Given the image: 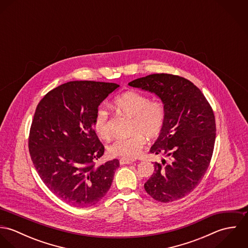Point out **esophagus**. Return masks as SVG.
Returning <instances> with one entry per match:
<instances>
[{
  "label": "esophagus",
  "mask_w": 248,
  "mask_h": 248,
  "mask_svg": "<svg viewBox=\"0 0 248 248\" xmlns=\"http://www.w3.org/2000/svg\"><path fill=\"white\" fill-rule=\"evenodd\" d=\"M135 162L134 159H131V158H125V157H122L119 159V163L121 165H125V164H133Z\"/></svg>",
  "instance_id": "1"
}]
</instances>
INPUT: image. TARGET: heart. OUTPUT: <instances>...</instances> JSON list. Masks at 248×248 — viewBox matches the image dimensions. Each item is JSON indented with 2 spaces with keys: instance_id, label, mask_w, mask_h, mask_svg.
Returning a JSON list of instances; mask_svg holds the SVG:
<instances>
[{
  "instance_id": "obj_1",
  "label": "heart",
  "mask_w": 248,
  "mask_h": 248,
  "mask_svg": "<svg viewBox=\"0 0 248 248\" xmlns=\"http://www.w3.org/2000/svg\"><path fill=\"white\" fill-rule=\"evenodd\" d=\"M113 108L119 113L132 118V133L130 138L117 139L111 142L108 153L113 156L125 158L137 156L146 144V138H157L165 123L166 109L164 103L159 99L149 101V98L139 92L128 91L113 100ZM93 127L99 138L107 140L110 137L108 112L100 107L93 120Z\"/></svg>"
}]
</instances>
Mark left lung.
I'll return each instance as SVG.
<instances>
[{
	"mask_svg": "<svg viewBox=\"0 0 248 248\" xmlns=\"http://www.w3.org/2000/svg\"><path fill=\"white\" fill-rule=\"evenodd\" d=\"M129 86L155 93L166 109L164 127L150 152L169 157V163L155 162L144 188L160 202L182 199L199 185L211 161L216 140L212 108L198 87L177 75L150 74Z\"/></svg>",
	"mask_w": 248,
	"mask_h": 248,
	"instance_id": "1",
	"label": "left lung"
}]
</instances>
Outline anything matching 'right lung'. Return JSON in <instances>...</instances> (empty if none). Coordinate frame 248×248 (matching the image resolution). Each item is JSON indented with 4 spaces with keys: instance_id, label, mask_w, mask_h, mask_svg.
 Listing matches in <instances>:
<instances>
[{
    "instance_id": "add662e5",
    "label": "right lung",
    "mask_w": 248,
    "mask_h": 248,
    "mask_svg": "<svg viewBox=\"0 0 248 248\" xmlns=\"http://www.w3.org/2000/svg\"><path fill=\"white\" fill-rule=\"evenodd\" d=\"M118 87L71 81L48 92L36 108L29 138L31 160L46 186L72 206L102 200L119 167L118 159L95 165L105 149L93 129L100 103Z\"/></svg>"
}]
</instances>
